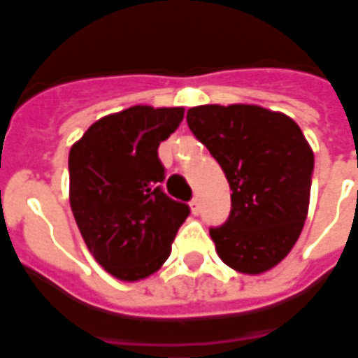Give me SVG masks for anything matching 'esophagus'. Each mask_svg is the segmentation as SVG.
<instances>
[{"instance_id": "34e87169", "label": "esophagus", "mask_w": 358, "mask_h": 358, "mask_svg": "<svg viewBox=\"0 0 358 358\" xmlns=\"http://www.w3.org/2000/svg\"><path fill=\"white\" fill-rule=\"evenodd\" d=\"M189 207H192V213L194 215H199V210H201V201H199V197L195 195L194 199L189 201Z\"/></svg>"}]
</instances>
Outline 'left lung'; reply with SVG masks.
I'll return each mask as SVG.
<instances>
[{
  "label": "left lung",
  "instance_id": "1",
  "mask_svg": "<svg viewBox=\"0 0 358 358\" xmlns=\"http://www.w3.org/2000/svg\"><path fill=\"white\" fill-rule=\"evenodd\" d=\"M186 120L232 189L230 217L209 230L218 257L238 272L263 274L299 240L315 153L295 120L259 105H199Z\"/></svg>",
  "mask_w": 358,
  "mask_h": 358
}]
</instances>
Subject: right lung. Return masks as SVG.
I'll return each instance as SVG.
<instances>
[{
  "label": "right lung",
  "instance_id": "1",
  "mask_svg": "<svg viewBox=\"0 0 358 358\" xmlns=\"http://www.w3.org/2000/svg\"><path fill=\"white\" fill-rule=\"evenodd\" d=\"M182 118V107L136 105L99 118L71 148L74 220L95 261L118 280L138 282L161 268L189 215L163 192L157 153Z\"/></svg>",
  "mask_w": 358,
  "mask_h": 358
}]
</instances>
